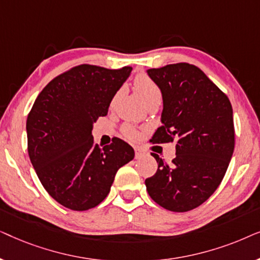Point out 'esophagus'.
I'll return each instance as SVG.
<instances>
[{"instance_id":"1","label":"esophagus","mask_w":260,"mask_h":260,"mask_svg":"<svg viewBox=\"0 0 260 260\" xmlns=\"http://www.w3.org/2000/svg\"><path fill=\"white\" fill-rule=\"evenodd\" d=\"M142 154H143V151H142L141 149L135 148V157H136V158H140L141 156H142Z\"/></svg>"}]
</instances>
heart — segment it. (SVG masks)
<instances>
[{
    "mask_svg": "<svg viewBox=\"0 0 260 260\" xmlns=\"http://www.w3.org/2000/svg\"><path fill=\"white\" fill-rule=\"evenodd\" d=\"M134 85L135 87H136V90L138 91V93L141 94V97L143 98V101L147 103L148 106L151 104H159V103H161V88H159L158 85L156 84L150 77H148L147 74H138V76L135 78ZM120 92L122 91L117 92L115 97H113L112 103H115L116 99L119 97ZM123 134L125 135L127 138H130V140H134V138L137 137V131L130 125H125L123 127Z\"/></svg>",
    "mask_w": 260,
    "mask_h": 260,
    "instance_id": "obj_1",
    "label": "heart"
}]
</instances>
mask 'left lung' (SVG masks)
<instances>
[{
	"mask_svg": "<svg viewBox=\"0 0 260 260\" xmlns=\"http://www.w3.org/2000/svg\"><path fill=\"white\" fill-rule=\"evenodd\" d=\"M162 92V126L152 143L175 142L176 156L158 163L145 180L150 198L172 212L204 204L225 176L234 150L233 110L227 95L199 69L187 62L148 70Z\"/></svg>",
	"mask_w": 260,
	"mask_h": 260,
	"instance_id": "1",
	"label": "left lung"
}]
</instances>
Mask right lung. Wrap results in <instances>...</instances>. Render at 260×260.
Wrapping results in <instances>:
<instances>
[{
  "label": "right lung",
  "instance_id": "1",
  "mask_svg": "<svg viewBox=\"0 0 260 260\" xmlns=\"http://www.w3.org/2000/svg\"><path fill=\"white\" fill-rule=\"evenodd\" d=\"M131 70L72 67L46 85L28 113L30 162L47 193L63 207L87 211L98 206L108 197L117 170L134 158L126 142L115 137L101 148L91 134Z\"/></svg>",
  "mask_w": 260,
  "mask_h": 260
}]
</instances>
